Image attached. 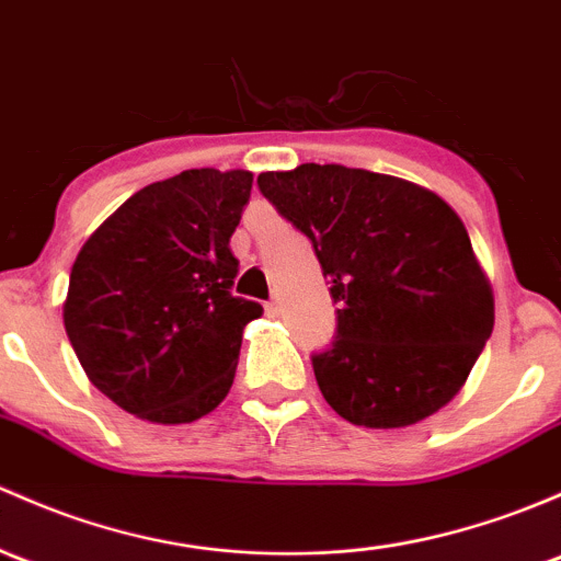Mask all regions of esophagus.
Masks as SVG:
<instances>
[{"label": "esophagus", "mask_w": 561, "mask_h": 561, "mask_svg": "<svg viewBox=\"0 0 561 561\" xmlns=\"http://www.w3.org/2000/svg\"><path fill=\"white\" fill-rule=\"evenodd\" d=\"M279 309H282L279 298H271L268 304H265V311H268V314H279Z\"/></svg>", "instance_id": "obj_1"}]
</instances>
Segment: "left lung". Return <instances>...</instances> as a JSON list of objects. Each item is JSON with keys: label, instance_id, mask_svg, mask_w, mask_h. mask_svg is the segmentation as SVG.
<instances>
[{"label": "left lung", "instance_id": "left-lung-1", "mask_svg": "<svg viewBox=\"0 0 561 561\" xmlns=\"http://www.w3.org/2000/svg\"><path fill=\"white\" fill-rule=\"evenodd\" d=\"M257 187L314 247L335 335L314 352L330 409L409 427L459 392L494 328V298L462 220L414 182L341 163L263 172Z\"/></svg>", "mask_w": 561, "mask_h": 561}]
</instances>
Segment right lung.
Here are the masks:
<instances>
[{
    "mask_svg": "<svg viewBox=\"0 0 561 561\" xmlns=\"http://www.w3.org/2000/svg\"><path fill=\"white\" fill-rule=\"evenodd\" d=\"M252 174L187 169L134 193L82 244L64 328L82 370L128 414L202 420L233 385L241 330L263 314L233 296L231 236Z\"/></svg>",
    "mask_w": 561,
    "mask_h": 561,
    "instance_id": "1",
    "label": "right lung"
}]
</instances>
